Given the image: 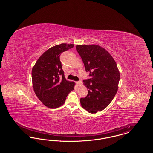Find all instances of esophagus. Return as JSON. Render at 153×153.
I'll use <instances>...</instances> for the list:
<instances>
[{"label": "esophagus", "mask_w": 153, "mask_h": 153, "mask_svg": "<svg viewBox=\"0 0 153 153\" xmlns=\"http://www.w3.org/2000/svg\"><path fill=\"white\" fill-rule=\"evenodd\" d=\"M77 84L78 85H82V82H81V81H77Z\"/></svg>", "instance_id": "34e87169"}]
</instances>
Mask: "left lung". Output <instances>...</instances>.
Listing matches in <instances>:
<instances>
[{
  "instance_id": "8db88e82",
  "label": "left lung",
  "mask_w": 153,
  "mask_h": 153,
  "mask_svg": "<svg viewBox=\"0 0 153 153\" xmlns=\"http://www.w3.org/2000/svg\"><path fill=\"white\" fill-rule=\"evenodd\" d=\"M76 49L85 71L92 78L84 80L88 95L80 99L82 107L91 114L105 109L118 89L120 73L114 59L105 49L97 45H77Z\"/></svg>"
}]
</instances>
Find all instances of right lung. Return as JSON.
<instances>
[{"label":"right lung","mask_w":153,"mask_h":153,"mask_svg":"<svg viewBox=\"0 0 153 153\" xmlns=\"http://www.w3.org/2000/svg\"><path fill=\"white\" fill-rule=\"evenodd\" d=\"M74 44H61L49 48L40 56L31 72L34 91L45 106L57 108L65 102L75 83L66 80L59 56Z\"/></svg>","instance_id":"add662e5"}]
</instances>
